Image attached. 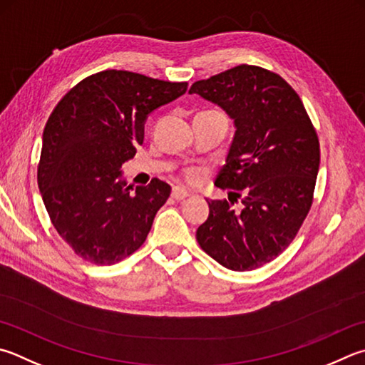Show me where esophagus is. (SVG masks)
Returning a JSON list of instances; mask_svg holds the SVG:
<instances>
[{
  "instance_id": "1",
  "label": "esophagus",
  "mask_w": 365,
  "mask_h": 365,
  "mask_svg": "<svg viewBox=\"0 0 365 365\" xmlns=\"http://www.w3.org/2000/svg\"><path fill=\"white\" fill-rule=\"evenodd\" d=\"M188 196H190V191L185 190L183 187H178V185H177V187L172 188V197H174L175 201H182Z\"/></svg>"
}]
</instances>
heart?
Segmentation results:
<instances>
[{
	"label": "heart",
	"mask_w": 365,
	"mask_h": 365,
	"mask_svg": "<svg viewBox=\"0 0 365 365\" xmlns=\"http://www.w3.org/2000/svg\"><path fill=\"white\" fill-rule=\"evenodd\" d=\"M187 178L190 182H197L201 178V172L197 169H188L187 170Z\"/></svg>",
	"instance_id": "heart-1"
}]
</instances>
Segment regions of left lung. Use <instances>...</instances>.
Returning a JSON list of instances; mask_svg holds the SVG:
<instances>
[{
    "label": "left lung",
    "mask_w": 365,
    "mask_h": 365,
    "mask_svg": "<svg viewBox=\"0 0 365 365\" xmlns=\"http://www.w3.org/2000/svg\"><path fill=\"white\" fill-rule=\"evenodd\" d=\"M190 94L220 107L235 124L215 185L241 197V207L207 200L196 231L201 249L222 267L250 271L286 249L308 215L319 140L297 92L273 71L240 65L196 81ZM237 201V200H236Z\"/></svg>",
    "instance_id": "left-lung-1"
}]
</instances>
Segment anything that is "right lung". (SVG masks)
<instances>
[{
    "label": "right lung",
    "instance_id": "obj_1",
    "mask_svg": "<svg viewBox=\"0 0 365 365\" xmlns=\"http://www.w3.org/2000/svg\"><path fill=\"white\" fill-rule=\"evenodd\" d=\"M138 73L105 70L63 96L43 132L38 187L57 233L84 260L113 264L147 240L170 187L128 185L123 164L143 143L150 113L187 92Z\"/></svg>",
    "mask_w": 365,
    "mask_h": 365
}]
</instances>
